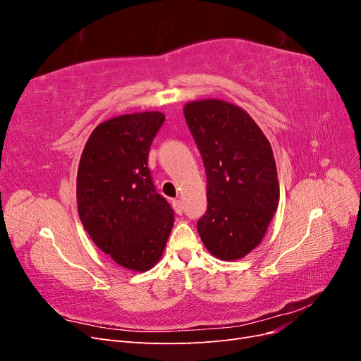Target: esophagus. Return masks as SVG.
I'll list each match as a JSON object with an SVG mask.
<instances>
[{"mask_svg":"<svg viewBox=\"0 0 361 361\" xmlns=\"http://www.w3.org/2000/svg\"><path fill=\"white\" fill-rule=\"evenodd\" d=\"M171 203H173V207H174V211H176V214L182 215V212H183V206H182V202L178 199V200H173Z\"/></svg>","mask_w":361,"mask_h":361,"instance_id":"34e87169","label":"esophagus"}]
</instances>
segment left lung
Instances as JSON below:
<instances>
[{"label": "left lung", "instance_id": "left-lung-1", "mask_svg": "<svg viewBox=\"0 0 361 361\" xmlns=\"http://www.w3.org/2000/svg\"><path fill=\"white\" fill-rule=\"evenodd\" d=\"M183 114L207 180V211L197 223L199 235L212 256L243 259L262 243L279 206L269 141L250 114L231 102H188Z\"/></svg>", "mask_w": 361, "mask_h": 361}]
</instances>
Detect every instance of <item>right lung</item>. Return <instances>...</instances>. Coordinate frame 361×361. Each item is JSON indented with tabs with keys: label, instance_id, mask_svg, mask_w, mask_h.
Instances as JSON below:
<instances>
[{
	"label": "right lung",
	"instance_id": "obj_1",
	"mask_svg": "<svg viewBox=\"0 0 361 361\" xmlns=\"http://www.w3.org/2000/svg\"><path fill=\"white\" fill-rule=\"evenodd\" d=\"M166 116L145 111L97 125L76 174L78 214L104 253L130 271L157 265L173 228V209L157 192L149 149Z\"/></svg>",
	"mask_w": 361,
	"mask_h": 361
}]
</instances>
